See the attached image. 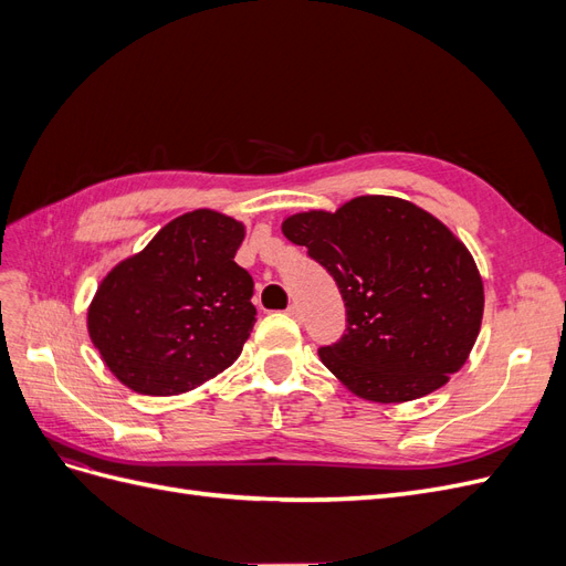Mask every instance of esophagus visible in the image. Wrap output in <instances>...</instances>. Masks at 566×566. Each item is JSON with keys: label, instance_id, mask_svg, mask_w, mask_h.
<instances>
[{"label": "esophagus", "instance_id": "1", "mask_svg": "<svg viewBox=\"0 0 566 566\" xmlns=\"http://www.w3.org/2000/svg\"><path fill=\"white\" fill-rule=\"evenodd\" d=\"M287 316H290V318H295V321H300V318H302L300 304H290V306H287Z\"/></svg>", "mask_w": 566, "mask_h": 566}]
</instances>
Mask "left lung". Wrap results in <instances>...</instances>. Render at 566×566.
Listing matches in <instances>:
<instances>
[{"mask_svg":"<svg viewBox=\"0 0 566 566\" xmlns=\"http://www.w3.org/2000/svg\"><path fill=\"white\" fill-rule=\"evenodd\" d=\"M281 229L345 300L347 333L318 356L356 397L413 401L468 361L484 283L470 250L437 217L401 198L358 196L335 212L290 214Z\"/></svg>","mask_w":566,"mask_h":566,"instance_id":"obj_1","label":"left lung"}]
</instances>
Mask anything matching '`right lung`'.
<instances>
[{
    "instance_id": "add662e5",
    "label": "right lung",
    "mask_w": 566,
    "mask_h": 566,
    "mask_svg": "<svg viewBox=\"0 0 566 566\" xmlns=\"http://www.w3.org/2000/svg\"><path fill=\"white\" fill-rule=\"evenodd\" d=\"M243 238L233 217L193 210L113 266L90 304L87 331L119 382L172 397L241 356L256 321L252 276L233 262Z\"/></svg>"
}]
</instances>
